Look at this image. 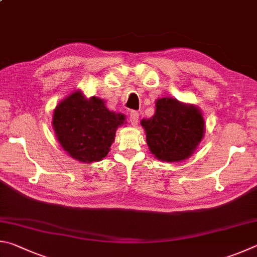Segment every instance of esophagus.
<instances>
[{"mask_svg": "<svg viewBox=\"0 0 257 257\" xmlns=\"http://www.w3.org/2000/svg\"><path fill=\"white\" fill-rule=\"evenodd\" d=\"M130 123H131L133 126H137L139 123V112L138 111H131L130 112Z\"/></svg>", "mask_w": 257, "mask_h": 257, "instance_id": "esophagus-1", "label": "esophagus"}]
</instances>
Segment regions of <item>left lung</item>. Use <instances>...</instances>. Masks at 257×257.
<instances>
[{
    "mask_svg": "<svg viewBox=\"0 0 257 257\" xmlns=\"http://www.w3.org/2000/svg\"><path fill=\"white\" fill-rule=\"evenodd\" d=\"M141 124L146 130L150 151L166 163L188 158L204 133L200 110L173 98L158 99L156 114L150 119H143Z\"/></svg>",
    "mask_w": 257,
    "mask_h": 257,
    "instance_id": "left-lung-1",
    "label": "left lung"
}]
</instances>
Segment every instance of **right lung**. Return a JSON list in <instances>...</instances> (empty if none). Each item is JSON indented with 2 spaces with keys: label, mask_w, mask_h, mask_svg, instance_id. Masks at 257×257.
Wrapping results in <instances>:
<instances>
[{
  "label": "right lung",
  "mask_w": 257,
  "mask_h": 257,
  "mask_svg": "<svg viewBox=\"0 0 257 257\" xmlns=\"http://www.w3.org/2000/svg\"><path fill=\"white\" fill-rule=\"evenodd\" d=\"M124 120V115L108 110L101 99H87L78 91L56 107L53 126L67 154L76 160L92 163L107 156L116 128Z\"/></svg>",
  "instance_id": "obj_1"
}]
</instances>
